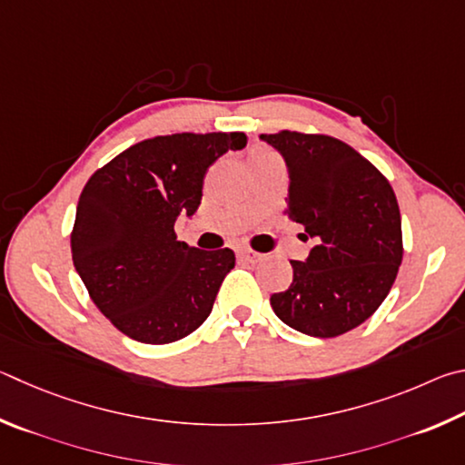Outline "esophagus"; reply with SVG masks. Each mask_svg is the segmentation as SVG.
<instances>
[{"mask_svg": "<svg viewBox=\"0 0 465 465\" xmlns=\"http://www.w3.org/2000/svg\"><path fill=\"white\" fill-rule=\"evenodd\" d=\"M237 253H239L241 259H245V262H249V263H255V262H259V259H262V255H259L257 251L249 249V247H239Z\"/></svg>", "mask_w": 465, "mask_h": 465, "instance_id": "34e87169", "label": "esophagus"}]
</instances>
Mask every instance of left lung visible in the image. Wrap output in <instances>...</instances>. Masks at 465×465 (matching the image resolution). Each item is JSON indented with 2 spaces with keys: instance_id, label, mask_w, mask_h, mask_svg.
<instances>
[{
  "instance_id": "obj_1",
  "label": "left lung",
  "mask_w": 465,
  "mask_h": 465,
  "mask_svg": "<svg viewBox=\"0 0 465 465\" xmlns=\"http://www.w3.org/2000/svg\"><path fill=\"white\" fill-rule=\"evenodd\" d=\"M286 161L288 218L314 239L294 280L270 298L273 312L308 337L360 327L384 302L402 263V223L392 185L351 146L322 134H262Z\"/></svg>"
}]
</instances>
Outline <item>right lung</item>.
<instances>
[{
    "mask_svg": "<svg viewBox=\"0 0 465 465\" xmlns=\"http://www.w3.org/2000/svg\"><path fill=\"white\" fill-rule=\"evenodd\" d=\"M245 144L242 133L154 136L89 177L71 234L73 265L126 337L173 343L210 316L234 253L190 247L173 226L198 210L210 165Z\"/></svg>",
    "mask_w": 465,
    "mask_h": 465,
    "instance_id": "right-lung-1",
    "label": "right lung"
}]
</instances>
